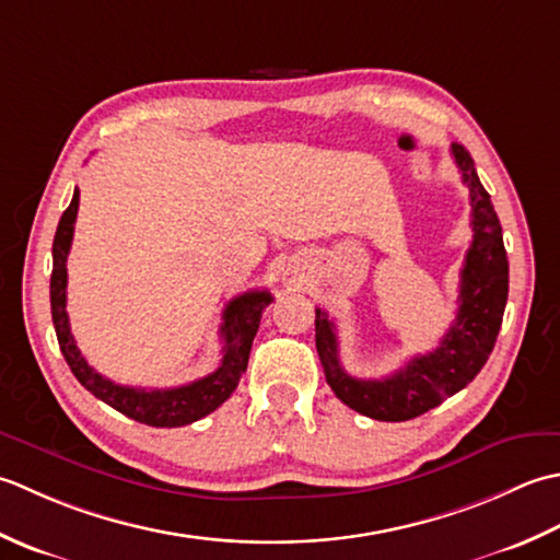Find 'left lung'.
I'll use <instances>...</instances> for the list:
<instances>
[{
	"instance_id": "8db88e82",
	"label": "left lung",
	"mask_w": 560,
	"mask_h": 560,
	"mask_svg": "<svg viewBox=\"0 0 560 560\" xmlns=\"http://www.w3.org/2000/svg\"><path fill=\"white\" fill-rule=\"evenodd\" d=\"M452 156L469 188L474 238L462 268L459 310L440 346L425 355L410 358L406 368L384 380H358L338 360L334 322L324 310H316V350L328 386L348 408L386 423L423 416L444 398L462 392L481 372L503 324L510 284L503 230L490 196L478 180L471 154L454 142Z\"/></svg>"
}]
</instances>
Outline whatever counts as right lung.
Here are the masks:
<instances>
[{
  "label": "right lung",
  "mask_w": 560,
  "mask_h": 560,
  "mask_svg": "<svg viewBox=\"0 0 560 560\" xmlns=\"http://www.w3.org/2000/svg\"><path fill=\"white\" fill-rule=\"evenodd\" d=\"M79 210V190H74L70 208H67L57 224L55 242H52V276H50V310L52 324L60 343L62 355L70 364L72 374L79 384L94 394L110 408L120 410L137 423L152 428H180L212 413L220 408L226 398L236 389L238 380L246 372L248 352L254 346L256 330L260 324V314L272 302L268 290H254L234 296L226 304L222 314V362L212 374L202 376L174 389H135V386H122L106 380L84 360L82 350L77 348L74 336L70 330V318H67V254H70L74 222Z\"/></svg>",
  "instance_id": "add662e5"
}]
</instances>
